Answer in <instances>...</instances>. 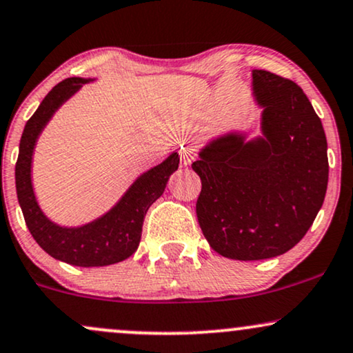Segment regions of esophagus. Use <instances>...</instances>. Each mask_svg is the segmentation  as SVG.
Listing matches in <instances>:
<instances>
[{
    "label": "esophagus",
    "mask_w": 353,
    "mask_h": 353,
    "mask_svg": "<svg viewBox=\"0 0 353 353\" xmlns=\"http://www.w3.org/2000/svg\"><path fill=\"white\" fill-rule=\"evenodd\" d=\"M192 161H194V154L190 151H188V150H184V151H181V163L184 164V165H190L192 164Z\"/></svg>",
    "instance_id": "34e87169"
}]
</instances>
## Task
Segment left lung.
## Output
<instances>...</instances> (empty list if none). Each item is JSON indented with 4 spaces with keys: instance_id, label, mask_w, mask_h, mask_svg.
I'll return each mask as SVG.
<instances>
[{
    "instance_id": "8db88e82",
    "label": "left lung",
    "mask_w": 353,
    "mask_h": 353,
    "mask_svg": "<svg viewBox=\"0 0 353 353\" xmlns=\"http://www.w3.org/2000/svg\"><path fill=\"white\" fill-rule=\"evenodd\" d=\"M263 107V138L227 134L201 151L195 203L215 252L241 261L286 253L307 233L324 202L329 161L321 118L303 88L268 70H253Z\"/></svg>"
}]
</instances>
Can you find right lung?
<instances>
[{
	"label": "right lung",
	"instance_id": "obj_1",
	"mask_svg": "<svg viewBox=\"0 0 353 353\" xmlns=\"http://www.w3.org/2000/svg\"><path fill=\"white\" fill-rule=\"evenodd\" d=\"M88 80L70 77L62 80L42 100L36 113L24 126L16 161V192L26 225L37 245L55 260L74 266H107L130 258L141 240L144 215L163 195L169 176L179 168V154L172 152L168 159L141 174L126 190L121 201L83 227H59L42 214L31 184V163L37 136L50 120L55 110Z\"/></svg>",
	"mask_w": 353,
	"mask_h": 353
}]
</instances>
